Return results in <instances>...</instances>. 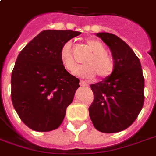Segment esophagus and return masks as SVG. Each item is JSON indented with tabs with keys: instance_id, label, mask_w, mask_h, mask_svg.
<instances>
[{
	"instance_id": "esophagus-1",
	"label": "esophagus",
	"mask_w": 156,
	"mask_h": 156,
	"mask_svg": "<svg viewBox=\"0 0 156 156\" xmlns=\"http://www.w3.org/2000/svg\"><path fill=\"white\" fill-rule=\"evenodd\" d=\"M79 84H80L81 86H88V83H86V82H84V81H83V80H80Z\"/></svg>"
}]
</instances>
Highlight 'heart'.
<instances>
[{"mask_svg":"<svg viewBox=\"0 0 156 156\" xmlns=\"http://www.w3.org/2000/svg\"><path fill=\"white\" fill-rule=\"evenodd\" d=\"M89 49L93 52L91 56L85 59L86 65L75 69L74 74L85 78H92L97 74L99 78L110 77L115 70V61L112 57L109 56L105 46L97 40L87 41ZM59 59L63 67L69 72L75 67V60L72 52L71 42H66L62 46L59 51Z\"/></svg>","mask_w":156,"mask_h":156,"instance_id":"obj_1","label":"heart"}]
</instances>
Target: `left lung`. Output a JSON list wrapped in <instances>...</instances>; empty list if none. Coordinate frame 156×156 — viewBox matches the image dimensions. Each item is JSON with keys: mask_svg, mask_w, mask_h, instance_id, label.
<instances>
[{"mask_svg": "<svg viewBox=\"0 0 156 156\" xmlns=\"http://www.w3.org/2000/svg\"><path fill=\"white\" fill-rule=\"evenodd\" d=\"M109 46L114 73L90 84L94 93L89 108L94 127L103 133L126 129L136 119L144 102V78L140 59L124 41L110 33L95 34Z\"/></svg>", "mask_w": 156, "mask_h": 156, "instance_id": "8db88e82", "label": "left lung"}]
</instances>
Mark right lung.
<instances>
[{"label":"right lung","instance_id":"obj_1","mask_svg":"<svg viewBox=\"0 0 156 156\" xmlns=\"http://www.w3.org/2000/svg\"><path fill=\"white\" fill-rule=\"evenodd\" d=\"M79 34L72 30H44L17 57L11 76L12 103L20 120L33 130L56 129L65 118L79 79L63 67L59 51Z\"/></svg>","mask_w":156,"mask_h":156}]
</instances>
